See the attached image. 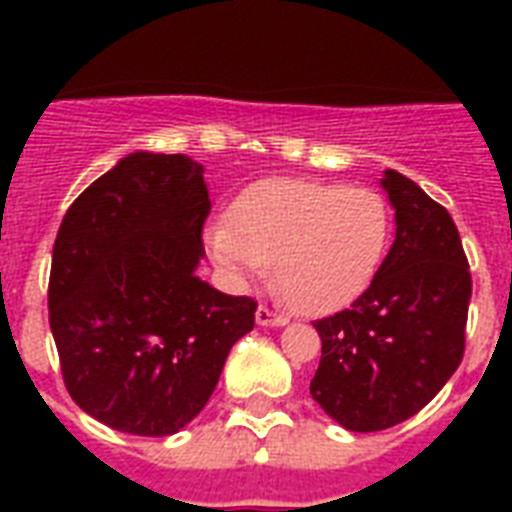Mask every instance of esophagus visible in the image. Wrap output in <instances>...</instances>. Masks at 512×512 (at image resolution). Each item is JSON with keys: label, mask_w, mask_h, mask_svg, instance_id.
<instances>
[{"label": "esophagus", "mask_w": 512, "mask_h": 512, "mask_svg": "<svg viewBox=\"0 0 512 512\" xmlns=\"http://www.w3.org/2000/svg\"><path fill=\"white\" fill-rule=\"evenodd\" d=\"M287 321V313L276 311L273 305H260V308H257V324H260V327H284Z\"/></svg>", "instance_id": "obj_1"}]
</instances>
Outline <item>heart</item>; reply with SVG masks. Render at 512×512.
<instances>
[{
	"label": "heart",
	"instance_id": "1",
	"mask_svg": "<svg viewBox=\"0 0 512 512\" xmlns=\"http://www.w3.org/2000/svg\"><path fill=\"white\" fill-rule=\"evenodd\" d=\"M390 212L380 193L311 177H268L239 193L231 223L209 225L207 247L231 279L276 263L297 311L327 313L369 287L388 252Z\"/></svg>",
	"mask_w": 512,
	"mask_h": 512
}]
</instances>
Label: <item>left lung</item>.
<instances>
[{"mask_svg": "<svg viewBox=\"0 0 512 512\" xmlns=\"http://www.w3.org/2000/svg\"><path fill=\"white\" fill-rule=\"evenodd\" d=\"M396 241L372 284L313 321L321 361L311 396L342 428H393L444 388L465 356L473 281L452 215L401 172L382 177Z\"/></svg>", "mask_w": 512, "mask_h": 512, "instance_id": "8db88e82", "label": "left lung"}]
</instances>
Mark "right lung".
Wrapping results in <instances>:
<instances>
[{
	"label": "right lung",
	"mask_w": 512,
	"mask_h": 512,
	"mask_svg": "<svg viewBox=\"0 0 512 512\" xmlns=\"http://www.w3.org/2000/svg\"><path fill=\"white\" fill-rule=\"evenodd\" d=\"M204 167L130 154L68 207L52 247L50 329L66 390L132 436H170L212 396L228 350L255 327L252 297L196 276Z\"/></svg>",
	"instance_id": "1"
}]
</instances>
